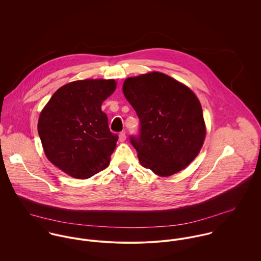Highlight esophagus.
Listing matches in <instances>:
<instances>
[{"instance_id":"esophagus-1","label":"esophagus","mask_w":261,"mask_h":261,"mask_svg":"<svg viewBox=\"0 0 261 261\" xmlns=\"http://www.w3.org/2000/svg\"><path fill=\"white\" fill-rule=\"evenodd\" d=\"M125 139H126L125 134H124V133H120V134H119V136H118V140H119V142H120V143H123V142L125 141Z\"/></svg>"}]
</instances>
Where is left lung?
Listing matches in <instances>:
<instances>
[{
  "instance_id": "8db88e82",
  "label": "left lung",
  "mask_w": 261,
  "mask_h": 261,
  "mask_svg": "<svg viewBox=\"0 0 261 261\" xmlns=\"http://www.w3.org/2000/svg\"><path fill=\"white\" fill-rule=\"evenodd\" d=\"M122 91L140 118V134L129 141L141 165L161 177L185 169L206 136L202 107L194 92L161 72L126 78Z\"/></svg>"
}]
</instances>
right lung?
Returning a JSON list of instances; mask_svg holds the SVG:
<instances>
[{
    "label": "right lung",
    "instance_id": "obj_1",
    "mask_svg": "<svg viewBox=\"0 0 261 261\" xmlns=\"http://www.w3.org/2000/svg\"><path fill=\"white\" fill-rule=\"evenodd\" d=\"M113 79H85L60 87L40 113L38 134L47 159L67 175L87 179L105 170L118 137L101 105Z\"/></svg>",
    "mask_w": 261,
    "mask_h": 261
}]
</instances>
